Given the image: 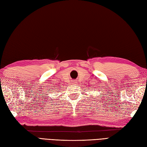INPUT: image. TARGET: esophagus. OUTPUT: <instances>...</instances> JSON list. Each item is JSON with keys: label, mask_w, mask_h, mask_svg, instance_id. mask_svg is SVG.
Returning a JSON list of instances; mask_svg holds the SVG:
<instances>
[{"label": "esophagus", "mask_w": 147, "mask_h": 147, "mask_svg": "<svg viewBox=\"0 0 147 147\" xmlns=\"http://www.w3.org/2000/svg\"><path fill=\"white\" fill-rule=\"evenodd\" d=\"M72 84H73V85H74V84H77V82H76V81H73L72 82Z\"/></svg>", "instance_id": "esophagus-1"}]
</instances>
